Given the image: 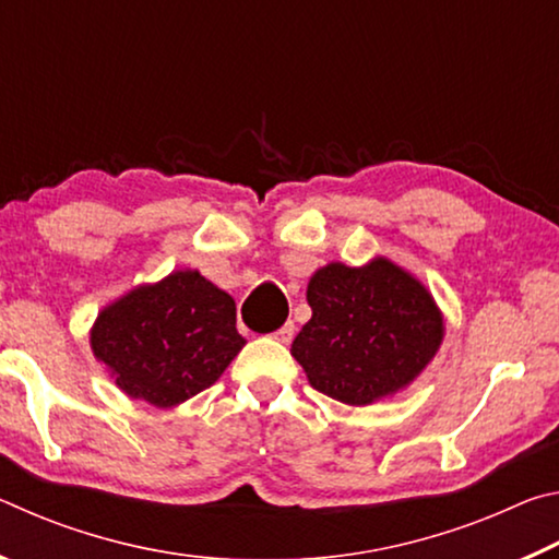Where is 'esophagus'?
<instances>
[{
    "mask_svg": "<svg viewBox=\"0 0 559 559\" xmlns=\"http://www.w3.org/2000/svg\"><path fill=\"white\" fill-rule=\"evenodd\" d=\"M293 335H296V325H293V323H286L283 328H278L276 333H273L271 337H273V340H278V343H283V345H288L290 340H293Z\"/></svg>",
    "mask_w": 559,
    "mask_h": 559,
    "instance_id": "obj_1",
    "label": "esophagus"
}]
</instances>
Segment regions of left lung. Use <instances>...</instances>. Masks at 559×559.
<instances>
[{
    "instance_id": "left-lung-1",
    "label": "left lung",
    "mask_w": 559,
    "mask_h": 559,
    "mask_svg": "<svg viewBox=\"0 0 559 559\" xmlns=\"http://www.w3.org/2000/svg\"><path fill=\"white\" fill-rule=\"evenodd\" d=\"M313 316L290 345L310 386L349 406L404 392L443 343L431 290L392 259L333 261L308 281Z\"/></svg>"
}]
</instances>
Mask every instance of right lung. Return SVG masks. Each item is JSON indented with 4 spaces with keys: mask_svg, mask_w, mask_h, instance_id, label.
Wrapping results in <instances>:
<instances>
[{
    "mask_svg": "<svg viewBox=\"0 0 559 559\" xmlns=\"http://www.w3.org/2000/svg\"><path fill=\"white\" fill-rule=\"evenodd\" d=\"M88 337L118 390L157 409L212 386L246 345L234 298L197 269L122 293L100 310Z\"/></svg>",
    "mask_w": 559,
    "mask_h": 559,
    "instance_id": "obj_1",
    "label": "right lung"
}]
</instances>
